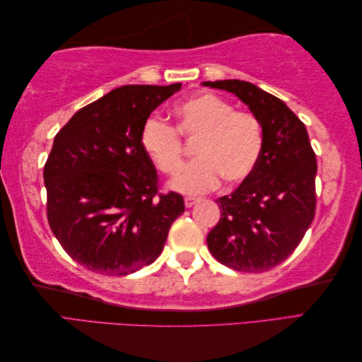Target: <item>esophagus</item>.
I'll list each match as a JSON object with an SVG mask.
<instances>
[{
  "instance_id": "obj_1",
  "label": "esophagus",
  "mask_w": 362,
  "mask_h": 362,
  "mask_svg": "<svg viewBox=\"0 0 362 362\" xmlns=\"http://www.w3.org/2000/svg\"><path fill=\"white\" fill-rule=\"evenodd\" d=\"M199 202V199L197 197H185V206L187 209H191V206H193L194 204H197Z\"/></svg>"
}]
</instances>
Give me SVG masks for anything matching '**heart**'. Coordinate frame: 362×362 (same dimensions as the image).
Wrapping results in <instances>:
<instances>
[{"instance_id":"b5f03b06","label":"heart","mask_w":362,"mask_h":362,"mask_svg":"<svg viewBox=\"0 0 362 362\" xmlns=\"http://www.w3.org/2000/svg\"><path fill=\"white\" fill-rule=\"evenodd\" d=\"M177 129L157 117L146 118L141 146L161 173L174 174L182 165L183 143L199 140L197 160L183 166L169 187L183 194H201L228 183L247 179L263 152L264 132L257 115L235 110L226 99L204 93L175 107Z\"/></svg>"}]
</instances>
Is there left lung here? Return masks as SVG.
<instances>
[{
  "label": "left lung",
  "mask_w": 362,
  "mask_h": 362,
  "mask_svg": "<svg viewBox=\"0 0 362 362\" xmlns=\"http://www.w3.org/2000/svg\"><path fill=\"white\" fill-rule=\"evenodd\" d=\"M202 86L230 91L261 121L263 152L253 173L216 204L221 219L206 236L211 255L240 272H266L283 263L316 213L317 163L308 132L281 99L250 82Z\"/></svg>",
  "instance_id": "obj_1"
}]
</instances>
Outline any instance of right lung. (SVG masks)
<instances>
[{"label": "right lung", "mask_w": 362, "mask_h": 362, "mask_svg": "<svg viewBox=\"0 0 362 362\" xmlns=\"http://www.w3.org/2000/svg\"><path fill=\"white\" fill-rule=\"evenodd\" d=\"M180 87L115 88L54 138L43 169L48 222L68 255L91 272L127 275L153 263L185 211L180 194L158 193L140 138L146 118Z\"/></svg>", "instance_id": "obj_1"}]
</instances>
